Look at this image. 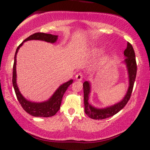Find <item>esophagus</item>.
<instances>
[{
	"mask_svg": "<svg viewBox=\"0 0 150 150\" xmlns=\"http://www.w3.org/2000/svg\"><path fill=\"white\" fill-rule=\"evenodd\" d=\"M77 81H81L83 79V73L82 72H78L76 75H75Z\"/></svg>",
	"mask_w": 150,
	"mask_h": 150,
	"instance_id": "obj_1",
	"label": "esophagus"
}]
</instances>
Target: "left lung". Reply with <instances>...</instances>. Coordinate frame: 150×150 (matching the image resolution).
Listing matches in <instances>:
<instances>
[{"instance_id": "8db88e82", "label": "left lung", "mask_w": 150, "mask_h": 150, "mask_svg": "<svg viewBox=\"0 0 150 150\" xmlns=\"http://www.w3.org/2000/svg\"><path fill=\"white\" fill-rule=\"evenodd\" d=\"M124 55L126 57L125 59V63L126 64L128 68V75H129V87L128 92L125 96L124 99L120 102L104 109H97L92 107L88 103V95L90 93V84L88 82L86 81L83 83V92H84V105L85 112L89 117L94 120H102L117 114L118 112L126 105L128 102L131 98L133 88H134V82H135L136 77H137V64L136 61V56L134 50L132 45L128 42L127 48L124 51Z\"/></svg>"}]
</instances>
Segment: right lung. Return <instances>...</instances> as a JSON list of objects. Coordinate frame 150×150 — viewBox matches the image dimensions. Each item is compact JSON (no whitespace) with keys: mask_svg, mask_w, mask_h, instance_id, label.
I'll use <instances>...</instances> for the list:
<instances>
[{"mask_svg":"<svg viewBox=\"0 0 150 150\" xmlns=\"http://www.w3.org/2000/svg\"><path fill=\"white\" fill-rule=\"evenodd\" d=\"M57 35H54L51 34H46V33H36L34 34L31 35L29 36L28 38L25 39L19 46L16 48V53H15L14 56V62H13V76H12V83H13V88H14L15 93H16V98H17L18 101H19V104L22 107V108L29 113L31 115L34 116V117H48L54 116L59 110L60 109V106H61L62 100L63 95H64V92L67 89V88L72 83V80H70L68 82L62 84V86H59L58 89L56 91L55 93H54L51 99H48V101L44 102H41V103H35V102H29V101L25 99V98L22 96L19 92V88H18L17 86H16V54L18 52V50L19 49L20 46H22L23 43L25 41L29 40H44V41L49 42V43H54L57 41Z\"/></svg>","mask_w":150,"mask_h":150,"instance_id":"right-lung-1","label":"right lung"}]
</instances>
